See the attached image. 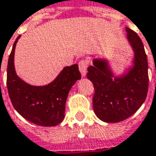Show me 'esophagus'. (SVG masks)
<instances>
[{
    "instance_id": "esophagus-1",
    "label": "esophagus",
    "mask_w": 156,
    "mask_h": 156,
    "mask_svg": "<svg viewBox=\"0 0 156 156\" xmlns=\"http://www.w3.org/2000/svg\"><path fill=\"white\" fill-rule=\"evenodd\" d=\"M78 67H79V71L82 74V76L84 77L85 73H86V70L88 67V62L85 59H81L79 63H78Z\"/></svg>"
}]
</instances>
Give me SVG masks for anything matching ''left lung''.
<instances>
[{
  "label": "left lung",
  "mask_w": 156,
  "mask_h": 156,
  "mask_svg": "<svg viewBox=\"0 0 156 156\" xmlns=\"http://www.w3.org/2000/svg\"><path fill=\"white\" fill-rule=\"evenodd\" d=\"M128 40L135 51V66L126 75L113 78L105 60L95 59L87 78L95 89V114L102 121L118 122L136 113L146 99L148 89V59L142 40L126 27Z\"/></svg>",
  "instance_id": "1"
}]
</instances>
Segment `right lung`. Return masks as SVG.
<instances>
[{
  "label": "right lung",
  "mask_w": 156,
  "mask_h": 156,
  "mask_svg": "<svg viewBox=\"0 0 156 156\" xmlns=\"http://www.w3.org/2000/svg\"><path fill=\"white\" fill-rule=\"evenodd\" d=\"M14 41L9 55L7 72L8 95L14 109L27 119L40 126H55L65 116L68 93L75 82L81 78L77 64L65 67L57 78L45 86H33L16 75L14 66Z\"/></svg>",
  "instance_id": "obj_1"
}]
</instances>
